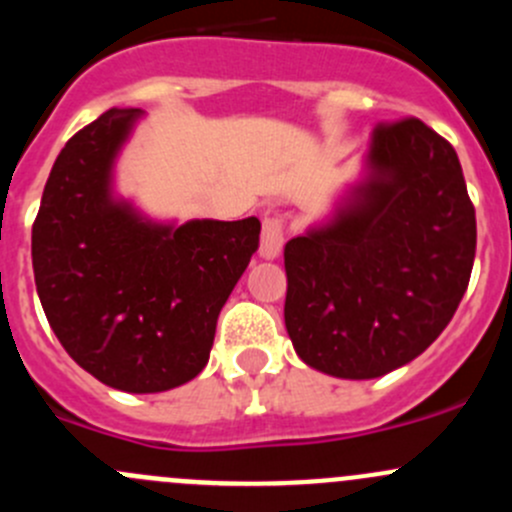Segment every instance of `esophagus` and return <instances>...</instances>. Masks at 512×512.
Segmentation results:
<instances>
[{"instance_id": "1", "label": "esophagus", "mask_w": 512, "mask_h": 512, "mask_svg": "<svg viewBox=\"0 0 512 512\" xmlns=\"http://www.w3.org/2000/svg\"><path fill=\"white\" fill-rule=\"evenodd\" d=\"M282 245H285V223L277 215H267L262 220V237H260V255L265 260H275L280 257Z\"/></svg>"}]
</instances>
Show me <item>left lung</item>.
<instances>
[{
	"instance_id": "1",
	"label": "left lung",
	"mask_w": 512,
	"mask_h": 512,
	"mask_svg": "<svg viewBox=\"0 0 512 512\" xmlns=\"http://www.w3.org/2000/svg\"><path fill=\"white\" fill-rule=\"evenodd\" d=\"M476 210L448 141L418 118L371 133L361 173L285 245V327L299 359L379 379L426 352L456 314Z\"/></svg>"
}]
</instances>
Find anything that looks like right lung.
Here are the masks:
<instances>
[{"instance_id":"1","label":"right lung","mask_w":512,"mask_h":512,"mask_svg":"<svg viewBox=\"0 0 512 512\" xmlns=\"http://www.w3.org/2000/svg\"><path fill=\"white\" fill-rule=\"evenodd\" d=\"M141 108H111L56 158L32 230L36 292L66 354L101 384L158 394L205 369L260 220H156L116 190Z\"/></svg>"}]
</instances>
